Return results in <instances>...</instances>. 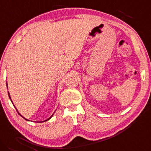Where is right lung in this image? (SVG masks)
Here are the masks:
<instances>
[{"label":"right lung","mask_w":151,"mask_h":151,"mask_svg":"<svg viewBox=\"0 0 151 151\" xmlns=\"http://www.w3.org/2000/svg\"><path fill=\"white\" fill-rule=\"evenodd\" d=\"M8 96H9V93H8ZM9 97H10V96H9ZM10 99H11V97H10ZM18 114H20V113H18ZM50 118H48V119L46 120V121H48V120L50 119Z\"/></svg>","instance_id":"1"}]
</instances>
